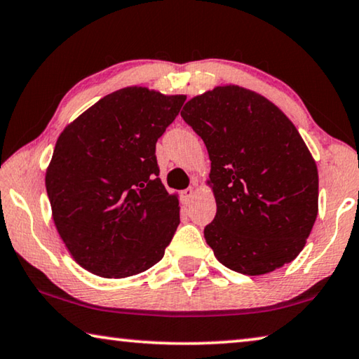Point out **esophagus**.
I'll use <instances>...</instances> for the list:
<instances>
[{
  "label": "esophagus",
  "instance_id": "1",
  "mask_svg": "<svg viewBox=\"0 0 359 359\" xmlns=\"http://www.w3.org/2000/svg\"><path fill=\"white\" fill-rule=\"evenodd\" d=\"M193 196H195V189L193 187H190V189H187L180 193V198H182V203L184 204H190Z\"/></svg>",
  "mask_w": 359,
  "mask_h": 359
}]
</instances>
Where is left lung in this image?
Returning <instances> with one entry per match:
<instances>
[{
	"label": "left lung",
	"instance_id": "8db88e82",
	"mask_svg": "<svg viewBox=\"0 0 359 359\" xmlns=\"http://www.w3.org/2000/svg\"><path fill=\"white\" fill-rule=\"evenodd\" d=\"M180 115L209 153L217 212L204 238L217 260L249 276L292 262L318 215V168L291 119L235 84L190 99Z\"/></svg>",
	"mask_w": 359,
	"mask_h": 359
}]
</instances>
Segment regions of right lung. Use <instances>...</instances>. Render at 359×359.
Returning <instances> with one entry per match:
<instances>
[{
  "instance_id": "1",
  "label": "right lung",
  "mask_w": 359,
  "mask_h": 359,
  "mask_svg": "<svg viewBox=\"0 0 359 359\" xmlns=\"http://www.w3.org/2000/svg\"><path fill=\"white\" fill-rule=\"evenodd\" d=\"M185 99L123 88L62 130L46 191L55 229L84 270L128 278L163 259L180 208L158 177L155 150Z\"/></svg>"
}]
</instances>
